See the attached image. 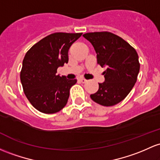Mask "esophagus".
Returning a JSON list of instances; mask_svg holds the SVG:
<instances>
[{"instance_id":"obj_1","label":"esophagus","mask_w":160,"mask_h":160,"mask_svg":"<svg viewBox=\"0 0 160 160\" xmlns=\"http://www.w3.org/2000/svg\"><path fill=\"white\" fill-rule=\"evenodd\" d=\"M79 80H80V81L81 82V83H86V82L87 81V80H86V79H84V78H80V79H79Z\"/></svg>"}]
</instances>
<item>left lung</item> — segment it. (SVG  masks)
Returning a JSON list of instances; mask_svg holds the SVG:
<instances>
[{
    "label": "left lung",
    "instance_id": "left-lung-1",
    "mask_svg": "<svg viewBox=\"0 0 160 160\" xmlns=\"http://www.w3.org/2000/svg\"><path fill=\"white\" fill-rule=\"evenodd\" d=\"M92 45L103 72L105 81L99 83V89L91 94L95 102L112 106L122 102L134 87L140 71L136 50L116 35L108 32H96L83 35Z\"/></svg>",
    "mask_w": 160,
    "mask_h": 160
}]
</instances>
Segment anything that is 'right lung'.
Segmentation results:
<instances>
[{
  "mask_svg": "<svg viewBox=\"0 0 160 160\" xmlns=\"http://www.w3.org/2000/svg\"><path fill=\"white\" fill-rule=\"evenodd\" d=\"M82 33L55 32L35 44L22 61L20 80L26 98L45 114L61 111L68 102L70 89L77 83L56 74L68 63V51Z\"/></svg>",
  "mask_w": 160,
  "mask_h": 160,
  "instance_id": "1",
  "label": "right lung"
}]
</instances>
